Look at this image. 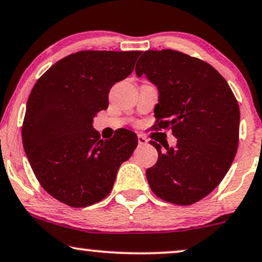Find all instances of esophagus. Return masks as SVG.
I'll use <instances>...</instances> for the list:
<instances>
[{"instance_id":"obj_1","label":"esophagus","mask_w":262,"mask_h":262,"mask_svg":"<svg viewBox=\"0 0 262 262\" xmlns=\"http://www.w3.org/2000/svg\"><path fill=\"white\" fill-rule=\"evenodd\" d=\"M138 143L141 146V145H146L147 144V139L144 137L143 134H138Z\"/></svg>"}]
</instances>
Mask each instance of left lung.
<instances>
[{"instance_id":"left-lung-1","label":"left lung","mask_w":262,"mask_h":262,"mask_svg":"<svg viewBox=\"0 0 262 262\" xmlns=\"http://www.w3.org/2000/svg\"><path fill=\"white\" fill-rule=\"evenodd\" d=\"M135 73L159 89L154 127L177 138L176 147L150 141L159 152L146 169L151 190L176 205L198 203L221 183L237 154L238 101L212 66L174 50L145 51Z\"/></svg>"}]
</instances>
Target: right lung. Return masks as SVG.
<instances>
[{"label":"right lung","instance_id":"right-lung-1","mask_svg":"<svg viewBox=\"0 0 262 262\" xmlns=\"http://www.w3.org/2000/svg\"><path fill=\"white\" fill-rule=\"evenodd\" d=\"M140 51H79L39 78L27 103L21 139L34 174L52 198L72 207L99 203L138 145L119 129L100 139L93 118L108 107V93L133 72Z\"/></svg>","mask_w":262,"mask_h":262}]
</instances>
